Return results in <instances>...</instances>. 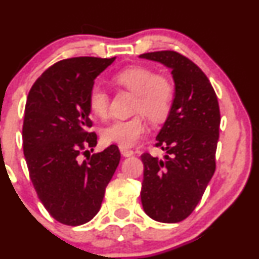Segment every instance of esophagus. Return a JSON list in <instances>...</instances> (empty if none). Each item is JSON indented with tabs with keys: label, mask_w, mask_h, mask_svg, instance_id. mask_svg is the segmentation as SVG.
<instances>
[{
	"label": "esophagus",
	"mask_w": 259,
	"mask_h": 259,
	"mask_svg": "<svg viewBox=\"0 0 259 259\" xmlns=\"http://www.w3.org/2000/svg\"><path fill=\"white\" fill-rule=\"evenodd\" d=\"M119 150H120V153L123 154L124 157H132L133 154H134V151H133V150H130V148H127V147H123V146H120V147H119Z\"/></svg>",
	"instance_id": "esophagus-1"
}]
</instances>
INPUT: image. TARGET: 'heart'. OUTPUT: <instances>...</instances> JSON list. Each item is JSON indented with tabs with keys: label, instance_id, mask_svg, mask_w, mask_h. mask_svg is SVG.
I'll use <instances>...</instances> for the list:
<instances>
[{
	"label": "heart",
	"instance_id": "obj_1",
	"mask_svg": "<svg viewBox=\"0 0 259 259\" xmlns=\"http://www.w3.org/2000/svg\"><path fill=\"white\" fill-rule=\"evenodd\" d=\"M114 81L136 94L134 111L142 112L151 120L162 121L170 112L174 101V88L167 79L157 76L152 69L141 65L129 67L114 76ZM108 95L100 84H95L89 94V108L99 118L108 111ZM148 132L142 115L125 120H114L102 132V139L123 147H133Z\"/></svg>",
	"mask_w": 259,
	"mask_h": 259
}]
</instances>
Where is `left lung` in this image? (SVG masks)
I'll use <instances>...</instances> for the list:
<instances>
[{
	"label": "left lung",
	"mask_w": 259,
	"mask_h": 259,
	"mask_svg": "<svg viewBox=\"0 0 259 259\" xmlns=\"http://www.w3.org/2000/svg\"><path fill=\"white\" fill-rule=\"evenodd\" d=\"M171 70L174 101L157 135L164 159L141 156V202L153 221L178 223L192 213L215 170L221 112L209 80L189 58L174 51L144 53Z\"/></svg>",
	"instance_id": "obj_1"
}]
</instances>
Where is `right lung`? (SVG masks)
<instances>
[{
	"label": "right lung",
	"mask_w": 259,
	"mask_h": 259,
	"mask_svg": "<svg viewBox=\"0 0 259 259\" xmlns=\"http://www.w3.org/2000/svg\"><path fill=\"white\" fill-rule=\"evenodd\" d=\"M114 59L59 61L45 70L26 99L23 148L29 175L44 207L62 224L81 225L97 214L119 164L115 145L79 160L82 150L97 145L96 134L89 133V94Z\"/></svg>",
	"instance_id": "right-lung-1"
}]
</instances>
